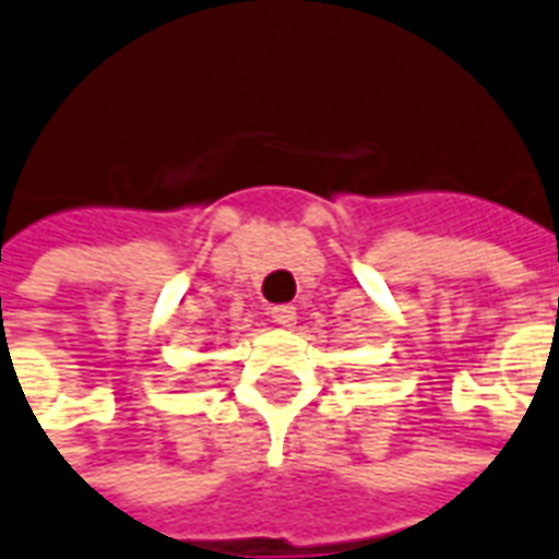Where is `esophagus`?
Listing matches in <instances>:
<instances>
[{"mask_svg": "<svg viewBox=\"0 0 559 559\" xmlns=\"http://www.w3.org/2000/svg\"><path fill=\"white\" fill-rule=\"evenodd\" d=\"M270 317H272V322L281 328L296 325V308H293V305H278V308H272Z\"/></svg>", "mask_w": 559, "mask_h": 559, "instance_id": "obj_1", "label": "esophagus"}]
</instances>
